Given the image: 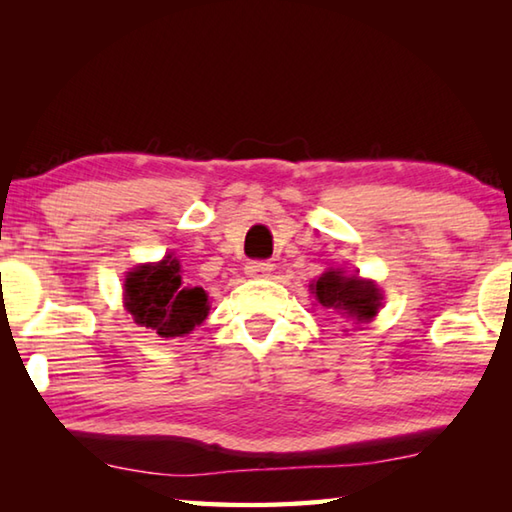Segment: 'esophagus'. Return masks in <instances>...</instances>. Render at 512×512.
<instances>
[{
	"label": "esophagus",
	"instance_id": "obj_1",
	"mask_svg": "<svg viewBox=\"0 0 512 512\" xmlns=\"http://www.w3.org/2000/svg\"><path fill=\"white\" fill-rule=\"evenodd\" d=\"M273 271L271 262H248L246 264V275L248 277H268Z\"/></svg>",
	"mask_w": 512,
	"mask_h": 512
}]
</instances>
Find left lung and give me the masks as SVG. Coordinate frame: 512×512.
Returning <instances> with one entry per match:
<instances>
[{"instance_id":"8db88e82","label":"left lung","mask_w":512,"mask_h":512,"mask_svg":"<svg viewBox=\"0 0 512 512\" xmlns=\"http://www.w3.org/2000/svg\"><path fill=\"white\" fill-rule=\"evenodd\" d=\"M309 289L320 307L339 311L357 325L370 323L384 300V293L375 282L363 280L357 273L348 275L341 268H329Z\"/></svg>"}]
</instances>
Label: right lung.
<instances>
[{
  "label": "right lung",
  "mask_w": 512,
  "mask_h": 512,
  "mask_svg": "<svg viewBox=\"0 0 512 512\" xmlns=\"http://www.w3.org/2000/svg\"><path fill=\"white\" fill-rule=\"evenodd\" d=\"M124 307L137 325L153 329L162 339L189 334L210 314L207 293L187 287L173 255H164L158 264L135 266L126 275Z\"/></svg>",
  "instance_id": "add662e5"
}]
</instances>
